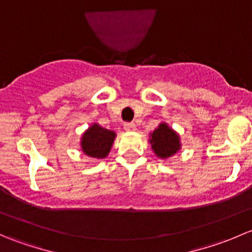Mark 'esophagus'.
I'll return each mask as SVG.
<instances>
[{
	"mask_svg": "<svg viewBox=\"0 0 252 252\" xmlns=\"http://www.w3.org/2000/svg\"><path fill=\"white\" fill-rule=\"evenodd\" d=\"M136 129L135 124L134 123H126L124 124V130L126 131H134Z\"/></svg>",
	"mask_w": 252,
	"mask_h": 252,
	"instance_id": "esophagus-1",
	"label": "esophagus"
}]
</instances>
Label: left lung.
<instances>
[{
  "label": "left lung",
  "instance_id": "8db88e82",
  "mask_svg": "<svg viewBox=\"0 0 252 252\" xmlns=\"http://www.w3.org/2000/svg\"><path fill=\"white\" fill-rule=\"evenodd\" d=\"M149 136L154 154L164 161L173 157L182 149L180 135L166 122H161L158 126L149 134Z\"/></svg>",
  "mask_w": 252,
  "mask_h": 252
}]
</instances>
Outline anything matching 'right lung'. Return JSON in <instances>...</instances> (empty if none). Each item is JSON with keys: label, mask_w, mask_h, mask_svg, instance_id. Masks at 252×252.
<instances>
[{"label": "right lung", "mask_w": 252, "mask_h": 252, "mask_svg": "<svg viewBox=\"0 0 252 252\" xmlns=\"http://www.w3.org/2000/svg\"><path fill=\"white\" fill-rule=\"evenodd\" d=\"M116 136V131L103 128L98 123H93L81 135L80 149L89 157L96 159L106 158Z\"/></svg>", "instance_id": "right-lung-1"}]
</instances>
